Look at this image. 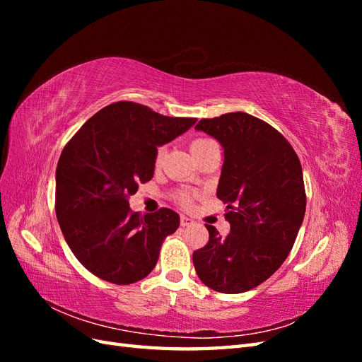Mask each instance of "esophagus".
Listing matches in <instances>:
<instances>
[{
  "label": "esophagus",
  "instance_id": "esophagus-1",
  "mask_svg": "<svg viewBox=\"0 0 362 362\" xmlns=\"http://www.w3.org/2000/svg\"><path fill=\"white\" fill-rule=\"evenodd\" d=\"M193 223H194L193 218H190L187 216H181V226H190Z\"/></svg>",
  "mask_w": 362,
  "mask_h": 362
}]
</instances>
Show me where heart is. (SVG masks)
I'll return each instance as SVG.
<instances>
[{
	"label": "heart",
	"mask_w": 362,
	"mask_h": 362,
	"mask_svg": "<svg viewBox=\"0 0 362 362\" xmlns=\"http://www.w3.org/2000/svg\"><path fill=\"white\" fill-rule=\"evenodd\" d=\"M202 141H206V140H205V139H199V140H194V141H193V144H192V146H193V145H199V144H202ZM163 156H164V148H160V149L157 151V163H160V161H161ZM182 202H184L185 205H187V204L190 202V199L187 198V196H184V198H182Z\"/></svg>",
	"instance_id": "1"
}]
</instances>
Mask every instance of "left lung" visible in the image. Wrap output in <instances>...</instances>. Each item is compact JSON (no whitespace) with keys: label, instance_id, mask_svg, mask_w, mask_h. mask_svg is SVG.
Wrapping results in <instances>:
<instances>
[{"label":"left lung","instance_id":"obj_1","mask_svg":"<svg viewBox=\"0 0 362 362\" xmlns=\"http://www.w3.org/2000/svg\"><path fill=\"white\" fill-rule=\"evenodd\" d=\"M194 129L223 149L217 198L231 231L222 237L206 225L210 240L193 264L211 290L243 293L281 267L298 237L306 206L300 161L275 128L243 112L201 119Z\"/></svg>","mask_w":362,"mask_h":362}]
</instances>
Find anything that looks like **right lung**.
Returning a JSON list of instances; mask_svg holds the SVG:
<instances>
[{
	"label": "right lung",
	"instance_id": "obj_1",
	"mask_svg": "<svg viewBox=\"0 0 362 362\" xmlns=\"http://www.w3.org/2000/svg\"><path fill=\"white\" fill-rule=\"evenodd\" d=\"M194 124L120 101L95 113L64 146L56 170L57 221L72 254L95 276L128 286L156 267L180 216L169 208L133 213L128 196L154 177L157 148Z\"/></svg>",
	"mask_w": 362,
	"mask_h": 362
}]
</instances>
